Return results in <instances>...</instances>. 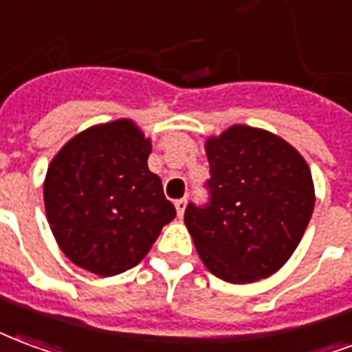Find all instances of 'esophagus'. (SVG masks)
<instances>
[{
    "mask_svg": "<svg viewBox=\"0 0 352 352\" xmlns=\"http://www.w3.org/2000/svg\"><path fill=\"white\" fill-rule=\"evenodd\" d=\"M174 206H176V214H178V217H184V212H186L187 206V199H178V201L174 202Z\"/></svg>",
    "mask_w": 352,
    "mask_h": 352,
    "instance_id": "esophagus-1",
    "label": "esophagus"
}]
</instances>
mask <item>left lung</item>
<instances>
[{"label":"left lung","instance_id":"8db88e82","mask_svg":"<svg viewBox=\"0 0 352 352\" xmlns=\"http://www.w3.org/2000/svg\"><path fill=\"white\" fill-rule=\"evenodd\" d=\"M210 201L189 202L184 221L202 263L229 283L278 272L306 232L315 206L309 166L278 135L232 125L206 140Z\"/></svg>","mask_w":352,"mask_h":352}]
</instances>
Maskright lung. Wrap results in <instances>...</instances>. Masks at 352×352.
Instances as JSON below:
<instances>
[{
    "label": "right lung",
    "mask_w": 352,
    "mask_h": 352,
    "mask_svg": "<svg viewBox=\"0 0 352 352\" xmlns=\"http://www.w3.org/2000/svg\"><path fill=\"white\" fill-rule=\"evenodd\" d=\"M150 138L131 120L94 125L48 165L45 210L61 251L84 270L109 278L137 266L176 215L157 174Z\"/></svg>",
    "instance_id": "1"
}]
</instances>
